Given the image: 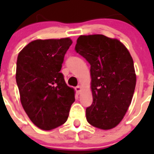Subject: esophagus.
Wrapping results in <instances>:
<instances>
[{
  "label": "esophagus",
  "instance_id": "esophagus-1",
  "mask_svg": "<svg viewBox=\"0 0 154 154\" xmlns=\"http://www.w3.org/2000/svg\"><path fill=\"white\" fill-rule=\"evenodd\" d=\"M75 91H76V92H77V93L79 94L80 92H81L82 88H81V86H80V85H78V86H76L75 88Z\"/></svg>",
  "mask_w": 154,
  "mask_h": 154
}]
</instances>
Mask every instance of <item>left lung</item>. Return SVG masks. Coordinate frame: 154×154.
<instances>
[{
    "instance_id": "left-lung-1",
    "label": "left lung",
    "mask_w": 154,
    "mask_h": 154,
    "mask_svg": "<svg viewBox=\"0 0 154 154\" xmlns=\"http://www.w3.org/2000/svg\"><path fill=\"white\" fill-rule=\"evenodd\" d=\"M75 49L91 65L93 101L85 110L88 123L102 130L114 128L124 117L135 90L130 52L119 40L103 35H81Z\"/></svg>"
}]
</instances>
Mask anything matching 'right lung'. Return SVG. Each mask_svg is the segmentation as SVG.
<instances>
[{"mask_svg":"<svg viewBox=\"0 0 154 154\" xmlns=\"http://www.w3.org/2000/svg\"><path fill=\"white\" fill-rule=\"evenodd\" d=\"M72 42L69 38L35 40L20 51L16 82L21 103L31 122L44 130L65 123L75 91L60 72L65 53Z\"/></svg>","mask_w":154,"mask_h":154,"instance_id":"1","label":"right lung"}]
</instances>
